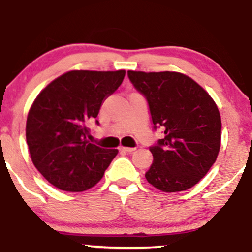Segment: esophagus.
Segmentation results:
<instances>
[{
  "label": "esophagus",
  "instance_id": "1",
  "mask_svg": "<svg viewBox=\"0 0 252 252\" xmlns=\"http://www.w3.org/2000/svg\"><path fill=\"white\" fill-rule=\"evenodd\" d=\"M122 152H126V153H132L136 148H134V147H121L120 148Z\"/></svg>",
  "mask_w": 252,
  "mask_h": 252
}]
</instances>
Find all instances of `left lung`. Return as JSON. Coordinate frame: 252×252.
I'll return each mask as SVG.
<instances>
[{
	"label": "left lung",
	"instance_id": "8db88e82",
	"mask_svg": "<svg viewBox=\"0 0 252 252\" xmlns=\"http://www.w3.org/2000/svg\"><path fill=\"white\" fill-rule=\"evenodd\" d=\"M148 103L154 130L163 138L149 148V184L162 192H181L198 184L220 149L221 120L215 100L192 78L179 72L128 71Z\"/></svg>",
	"mask_w": 252,
	"mask_h": 252
}]
</instances>
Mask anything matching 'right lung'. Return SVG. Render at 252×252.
<instances>
[{
    "label": "right lung",
    "instance_id": "right-lung-1",
    "mask_svg": "<svg viewBox=\"0 0 252 252\" xmlns=\"http://www.w3.org/2000/svg\"><path fill=\"white\" fill-rule=\"evenodd\" d=\"M124 76V70L66 72L34 100L26 124L28 149L36 169L57 189H91L117 155V149L90 143L88 135L89 124Z\"/></svg>",
    "mask_w": 252,
    "mask_h": 252
}]
</instances>
